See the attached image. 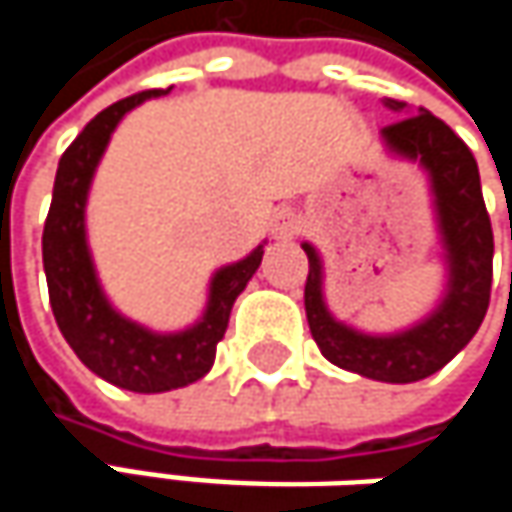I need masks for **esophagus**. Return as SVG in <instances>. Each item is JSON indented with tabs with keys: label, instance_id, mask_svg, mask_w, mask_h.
I'll use <instances>...</instances> for the list:
<instances>
[{
	"label": "esophagus",
	"instance_id": "1",
	"mask_svg": "<svg viewBox=\"0 0 512 512\" xmlns=\"http://www.w3.org/2000/svg\"><path fill=\"white\" fill-rule=\"evenodd\" d=\"M296 234H299V219L293 213H281L275 219V237L278 240H293Z\"/></svg>",
	"mask_w": 512,
	"mask_h": 512
}]
</instances>
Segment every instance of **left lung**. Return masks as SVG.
<instances>
[{
	"instance_id": "8db88e82",
	"label": "left lung",
	"mask_w": 512,
	"mask_h": 512,
	"mask_svg": "<svg viewBox=\"0 0 512 512\" xmlns=\"http://www.w3.org/2000/svg\"><path fill=\"white\" fill-rule=\"evenodd\" d=\"M388 109L403 112V100H385ZM391 151L421 159L430 171L442 237L451 263L448 296L439 311L421 326L391 335L370 338L332 320L320 293V257L305 243L308 278H305V314L320 353L332 364L361 373L379 382H418L442 370L480 329L489 293H492V222L480 192V174L474 154L460 136L427 109L403 115L382 127Z\"/></svg>"
}]
</instances>
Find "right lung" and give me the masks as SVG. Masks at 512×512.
<instances>
[{"label":"right lung","instance_id":"obj_1","mask_svg":"<svg viewBox=\"0 0 512 512\" xmlns=\"http://www.w3.org/2000/svg\"><path fill=\"white\" fill-rule=\"evenodd\" d=\"M159 94L165 91L151 88L124 97L85 124V130L58 159L52 204L44 222V269L50 305L64 341L88 370L118 388L139 394L183 388L213 367L216 344L225 338L231 308L263 257V249H255L246 260L216 272L204 320L180 335H151L115 314L103 299L82 225L88 183L118 121L142 100Z\"/></svg>","mask_w":512,"mask_h":512}]
</instances>
